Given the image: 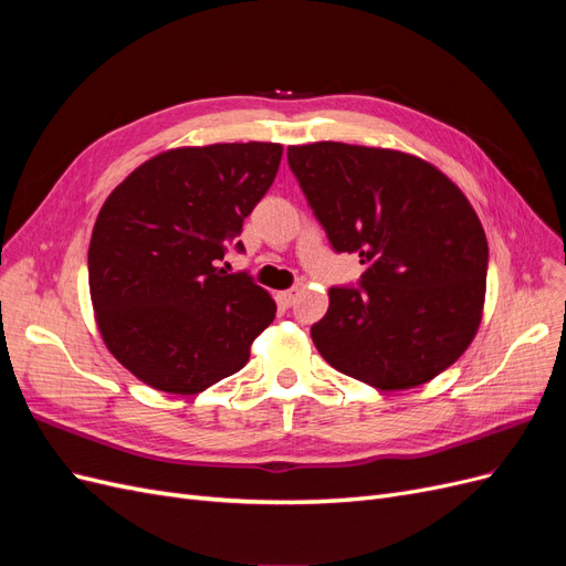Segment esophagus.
Masks as SVG:
<instances>
[{
	"label": "esophagus",
	"mask_w": 566,
	"mask_h": 566,
	"mask_svg": "<svg viewBox=\"0 0 566 566\" xmlns=\"http://www.w3.org/2000/svg\"><path fill=\"white\" fill-rule=\"evenodd\" d=\"M295 297H297V287H293V290H283V293H279V295H276V300H279V304L283 306V310H287V306L295 302Z\"/></svg>",
	"instance_id": "obj_1"
}]
</instances>
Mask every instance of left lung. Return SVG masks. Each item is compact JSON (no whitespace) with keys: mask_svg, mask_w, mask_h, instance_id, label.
<instances>
[{"mask_svg":"<svg viewBox=\"0 0 566 566\" xmlns=\"http://www.w3.org/2000/svg\"><path fill=\"white\" fill-rule=\"evenodd\" d=\"M287 163L337 252L366 266L331 287L312 339L335 370L375 389L430 382L470 347L484 312L489 245L465 193L427 160L316 142Z\"/></svg>","mask_w":566,"mask_h":566,"instance_id":"left-lung-1","label":"left lung"}]
</instances>
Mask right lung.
<instances>
[{"mask_svg": "<svg viewBox=\"0 0 566 566\" xmlns=\"http://www.w3.org/2000/svg\"><path fill=\"white\" fill-rule=\"evenodd\" d=\"M281 144H212L158 153L101 208L90 243L98 333L132 375L198 394L241 370L276 302L217 262L264 198ZM243 250V243H235Z\"/></svg>", "mask_w": 566, "mask_h": 566, "instance_id": "add662e5", "label": "right lung"}]
</instances>
